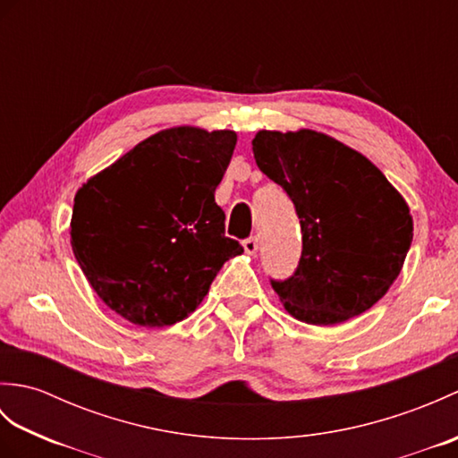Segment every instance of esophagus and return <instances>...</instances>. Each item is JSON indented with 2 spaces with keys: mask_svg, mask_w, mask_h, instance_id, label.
I'll use <instances>...</instances> for the list:
<instances>
[{
  "mask_svg": "<svg viewBox=\"0 0 458 458\" xmlns=\"http://www.w3.org/2000/svg\"><path fill=\"white\" fill-rule=\"evenodd\" d=\"M242 246H244V251H246L248 256H254L256 251H258V238L251 236V238H248V240L242 242Z\"/></svg>",
  "mask_w": 458,
  "mask_h": 458,
  "instance_id": "esophagus-1",
  "label": "esophagus"
}]
</instances>
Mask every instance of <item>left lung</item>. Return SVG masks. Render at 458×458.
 Masks as SVG:
<instances>
[{"label": "left lung", "mask_w": 458, "mask_h": 458, "mask_svg": "<svg viewBox=\"0 0 458 458\" xmlns=\"http://www.w3.org/2000/svg\"><path fill=\"white\" fill-rule=\"evenodd\" d=\"M251 149L293 200L303 232L295 276L271 281L287 313L315 327L366 313L394 285L411 246L402 192L362 153L323 131L261 130Z\"/></svg>", "instance_id": "left-lung-1"}]
</instances>
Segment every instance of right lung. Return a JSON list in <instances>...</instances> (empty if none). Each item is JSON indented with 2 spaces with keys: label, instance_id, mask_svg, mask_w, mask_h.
Masks as SVG:
<instances>
[{
  "label": "right lung",
  "instance_id": "add662e5",
  "mask_svg": "<svg viewBox=\"0 0 458 458\" xmlns=\"http://www.w3.org/2000/svg\"><path fill=\"white\" fill-rule=\"evenodd\" d=\"M236 141L232 130H161L76 191L71 246L114 313L148 328L179 323L242 256L214 200Z\"/></svg>",
  "mask_w": 458,
  "mask_h": 458
}]
</instances>
